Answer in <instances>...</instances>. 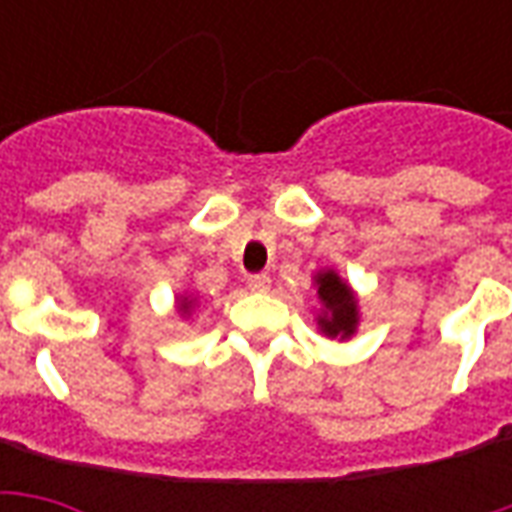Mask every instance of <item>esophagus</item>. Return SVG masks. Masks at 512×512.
<instances>
[{"label": "esophagus", "mask_w": 512, "mask_h": 512, "mask_svg": "<svg viewBox=\"0 0 512 512\" xmlns=\"http://www.w3.org/2000/svg\"><path fill=\"white\" fill-rule=\"evenodd\" d=\"M249 288L255 290V293H266L271 288V277L268 274H252L249 277Z\"/></svg>", "instance_id": "34e87169"}]
</instances>
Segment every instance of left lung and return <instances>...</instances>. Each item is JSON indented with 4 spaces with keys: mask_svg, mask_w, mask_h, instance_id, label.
<instances>
[{
    "mask_svg": "<svg viewBox=\"0 0 512 512\" xmlns=\"http://www.w3.org/2000/svg\"><path fill=\"white\" fill-rule=\"evenodd\" d=\"M318 299L323 301V312L318 318V326L329 337H351L356 329V299L351 288L334 271L318 274Z\"/></svg>",
    "mask_w": 512,
    "mask_h": 512,
    "instance_id": "left-lung-1",
    "label": "left lung"
}]
</instances>
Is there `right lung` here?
<instances>
[{
	"label": "right lung",
	"mask_w": 512,
	"mask_h": 512,
	"mask_svg": "<svg viewBox=\"0 0 512 512\" xmlns=\"http://www.w3.org/2000/svg\"><path fill=\"white\" fill-rule=\"evenodd\" d=\"M189 307H191V301H186V299L180 301V312H186V310H189Z\"/></svg>",
	"instance_id": "obj_1"
}]
</instances>
